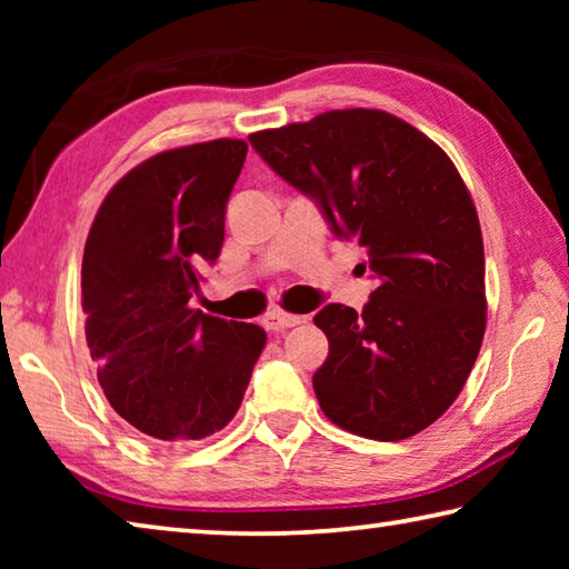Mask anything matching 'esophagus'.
<instances>
[{"instance_id": "obj_1", "label": "esophagus", "mask_w": 569, "mask_h": 569, "mask_svg": "<svg viewBox=\"0 0 569 569\" xmlns=\"http://www.w3.org/2000/svg\"><path fill=\"white\" fill-rule=\"evenodd\" d=\"M266 329L268 331H286V329H293L298 323H306V316H296V313H286V311H271L263 319Z\"/></svg>"}]
</instances>
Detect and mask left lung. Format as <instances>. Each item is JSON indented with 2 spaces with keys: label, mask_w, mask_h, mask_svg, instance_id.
Instances as JSON below:
<instances>
[{
  "label": "left lung",
  "mask_w": 569,
  "mask_h": 569,
  "mask_svg": "<svg viewBox=\"0 0 569 569\" xmlns=\"http://www.w3.org/2000/svg\"><path fill=\"white\" fill-rule=\"evenodd\" d=\"M248 140L336 238L366 248L379 278L361 313L329 303L313 316L329 339L313 373L323 413L366 439L419 435L459 397L487 326L485 243L455 162L409 122L363 108Z\"/></svg>",
  "instance_id": "left-lung-1"
}]
</instances>
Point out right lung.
Here are the masks:
<instances>
[{
  "label": "right lung",
  "instance_id": "right-lung-1",
  "mask_svg": "<svg viewBox=\"0 0 569 569\" xmlns=\"http://www.w3.org/2000/svg\"><path fill=\"white\" fill-rule=\"evenodd\" d=\"M243 140H210L132 168L94 216L82 311L104 397L142 435L190 441L236 417L266 346L256 323L190 308L226 236Z\"/></svg>",
  "mask_w": 569,
  "mask_h": 569
}]
</instances>
